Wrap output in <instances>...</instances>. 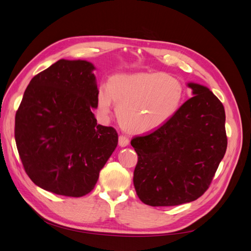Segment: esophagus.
Wrapping results in <instances>:
<instances>
[{
  "label": "esophagus",
  "mask_w": 251,
  "mask_h": 251,
  "mask_svg": "<svg viewBox=\"0 0 251 251\" xmlns=\"http://www.w3.org/2000/svg\"><path fill=\"white\" fill-rule=\"evenodd\" d=\"M128 142H130V141H128V138L126 137V136H124V135H120V136H119V138H118V144H119V147L125 148V147L127 146Z\"/></svg>",
  "instance_id": "obj_1"
}]
</instances>
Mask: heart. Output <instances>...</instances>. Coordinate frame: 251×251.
I'll use <instances>...</instances> for the list:
<instances>
[{"label": "heart", "mask_w": 251, "mask_h": 251, "mask_svg": "<svg viewBox=\"0 0 251 251\" xmlns=\"http://www.w3.org/2000/svg\"><path fill=\"white\" fill-rule=\"evenodd\" d=\"M184 98L182 82L161 72L117 74L97 91V111L108 118L117 104V117L130 133L143 134L161 127L176 115Z\"/></svg>", "instance_id": "1"}]
</instances>
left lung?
Returning a JSON list of instances; mask_svg holds the SVG:
<instances>
[{
	"instance_id": "8db88e82",
	"label": "left lung",
	"mask_w": 251,
	"mask_h": 251,
	"mask_svg": "<svg viewBox=\"0 0 251 251\" xmlns=\"http://www.w3.org/2000/svg\"><path fill=\"white\" fill-rule=\"evenodd\" d=\"M193 97L169 123L131 144L138 155L134 186L151 206L195 201L207 191L223 159L227 137L222 102L207 88L188 82Z\"/></svg>"
}]
</instances>
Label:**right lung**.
Wrapping results in <instances>:
<instances>
[{
	"label": "right lung",
	"mask_w": 251,
	"mask_h": 251,
	"mask_svg": "<svg viewBox=\"0 0 251 251\" xmlns=\"http://www.w3.org/2000/svg\"><path fill=\"white\" fill-rule=\"evenodd\" d=\"M95 67L59 59L30 80L16 114L19 155L26 174L45 191L82 197L116 149L118 134L97 125Z\"/></svg>",
	"instance_id": "right-lung-1"
}]
</instances>
